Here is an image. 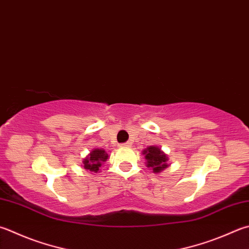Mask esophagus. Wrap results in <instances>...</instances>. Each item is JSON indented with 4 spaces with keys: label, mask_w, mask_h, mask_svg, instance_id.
<instances>
[{
    "label": "esophagus",
    "mask_w": 249,
    "mask_h": 249,
    "mask_svg": "<svg viewBox=\"0 0 249 249\" xmlns=\"http://www.w3.org/2000/svg\"><path fill=\"white\" fill-rule=\"evenodd\" d=\"M121 147H130L131 146V143L130 142H128V143H124V144H121L120 145Z\"/></svg>",
    "instance_id": "1"
}]
</instances>
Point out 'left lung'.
Here are the masks:
<instances>
[{
    "label": "left lung",
    "instance_id": "obj_1",
    "mask_svg": "<svg viewBox=\"0 0 249 249\" xmlns=\"http://www.w3.org/2000/svg\"><path fill=\"white\" fill-rule=\"evenodd\" d=\"M142 154L144 155L145 160H146L145 166L151 168V170H153V172L156 173V175L165 170L169 166L168 155L163 153L161 148H159L158 146L151 145V146L143 149Z\"/></svg>",
    "mask_w": 249,
    "mask_h": 249
}]
</instances>
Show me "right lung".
<instances>
[{
    "label": "right lung",
    "instance_id": "1",
    "mask_svg": "<svg viewBox=\"0 0 249 249\" xmlns=\"http://www.w3.org/2000/svg\"><path fill=\"white\" fill-rule=\"evenodd\" d=\"M108 154L106 153L105 149L93 148L82 160V168L94 175V173L100 172V168L108 159Z\"/></svg>",
    "mask_w": 249,
    "mask_h": 249
}]
</instances>
